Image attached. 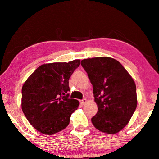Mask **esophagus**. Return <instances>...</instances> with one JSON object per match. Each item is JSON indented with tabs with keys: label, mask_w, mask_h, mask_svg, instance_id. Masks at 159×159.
<instances>
[{
	"label": "esophagus",
	"mask_w": 159,
	"mask_h": 159,
	"mask_svg": "<svg viewBox=\"0 0 159 159\" xmlns=\"http://www.w3.org/2000/svg\"><path fill=\"white\" fill-rule=\"evenodd\" d=\"M86 102H87V100H86V99H85V98H83V99H82V100H80V104H81L82 105H84L85 103H86Z\"/></svg>",
	"instance_id": "obj_1"
}]
</instances>
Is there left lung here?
<instances>
[{"instance_id":"1","label":"left lung","mask_w":159,"mask_h":159,"mask_svg":"<svg viewBox=\"0 0 159 159\" xmlns=\"http://www.w3.org/2000/svg\"><path fill=\"white\" fill-rule=\"evenodd\" d=\"M93 87L98 110L91 119L102 132L114 134L128 123L137 107L136 86L123 65L107 57L81 61Z\"/></svg>"}]
</instances>
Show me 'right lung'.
<instances>
[{"label": "right lung", "mask_w": 159, "mask_h": 159, "mask_svg": "<svg viewBox=\"0 0 159 159\" xmlns=\"http://www.w3.org/2000/svg\"><path fill=\"white\" fill-rule=\"evenodd\" d=\"M80 64L75 59L45 64L36 69L22 87L21 107L31 125L45 135H52L69 125L79 101L69 98V80Z\"/></svg>", "instance_id": "1"}]
</instances>
